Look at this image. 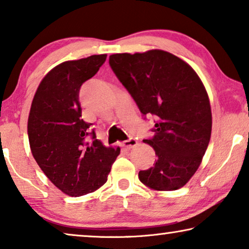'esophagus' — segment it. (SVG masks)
<instances>
[{"label":"esophagus","mask_w":249,"mask_h":249,"mask_svg":"<svg viewBox=\"0 0 249 249\" xmlns=\"http://www.w3.org/2000/svg\"><path fill=\"white\" fill-rule=\"evenodd\" d=\"M136 145H137V142H136V140H135V138H129V140L122 142V146H123L124 148H126V149L134 148V147Z\"/></svg>","instance_id":"34e87169"}]
</instances>
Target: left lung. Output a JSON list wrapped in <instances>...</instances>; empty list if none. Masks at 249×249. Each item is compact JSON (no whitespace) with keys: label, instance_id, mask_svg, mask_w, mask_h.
Instances as JSON below:
<instances>
[{"label":"left lung","instance_id":"obj_1","mask_svg":"<svg viewBox=\"0 0 249 249\" xmlns=\"http://www.w3.org/2000/svg\"><path fill=\"white\" fill-rule=\"evenodd\" d=\"M113 72L132 95L144 119L155 116L156 162L138 172L154 190H177L196 174L208 148L212 113L203 83L187 62L163 50L115 53L108 59Z\"/></svg>","mask_w":249,"mask_h":249}]
</instances>
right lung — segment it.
I'll return each mask as SVG.
<instances>
[{
  "mask_svg": "<svg viewBox=\"0 0 249 249\" xmlns=\"http://www.w3.org/2000/svg\"><path fill=\"white\" fill-rule=\"evenodd\" d=\"M107 54H93L54 67L41 80L28 116L32 154L58 189L71 196L98 190L107 182L120 148L96 140L81 119L79 92L98 72Z\"/></svg>",
  "mask_w": 249,
  "mask_h": 249,
  "instance_id": "add662e5",
  "label": "right lung"
}]
</instances>
